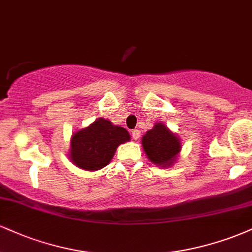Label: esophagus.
<instances>
[{"mask_svg": "<svg viewBox=\"0 0 252 252\" xmlns=\"http://www.w3.org/2000/svg\"><path fill=\"white\" fill-rule=\"evenodd\" d=\"M131 137L134 138V140H138V137H140V131H138L137 129H134L131 131Z\"/></svg>", "mask_w": 252, "mask_h": 252, "instance_id": "1", "label": "esophagus"}]
</instances>
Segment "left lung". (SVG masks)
I'll return each instance as SVG.
<instances>
[{
    "instance_id": "obj_1",
    "label": "left lung",
    "mask_w": 252,
    "mask_h": 252,
    "mask_svg": "<svg viewBox=\"0 0 252 252\" xmlns=\"http://www.w3.org/2000/svg\"><path fill=\"white\" fill-rule=\"evenodd\" d=\"M142 146L147 156L158 166H170L180 152V141L162 123H156L142 137Z\"/></svg>"
}]
</instances>
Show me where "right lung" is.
Returning <instances> with one entry per match:
<instances>
[{"label":"right lung","instance_id":"add662e5","mask_svg":"<svg viewBox=\"0 0 252 252\" xmlns=\"http://www.w3.org/2000/svg\"><path fill=\"white\" fill-rule=\"evenodd\" d=\"M130 140L129 132L122 126H112L104 118H98L88 128L72 136V162L85 170H98L110 162L121 143Z\"/></svg>","mask_w":252,"mask_h":252}]
</instances>
